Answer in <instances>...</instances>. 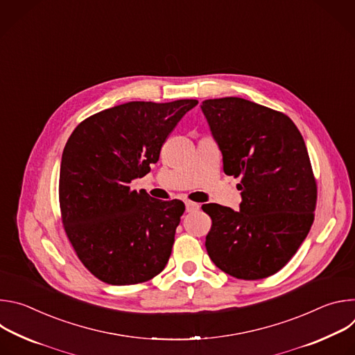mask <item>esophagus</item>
<instances>
[{"mask_svg":"<svg viewBox=\"0 0 355 355\" xmlns=\"http://www.w3.org/2000/svg\"><path fill=\"white\" fill-rule=\"evenodd\" d=\"M185 209H187V212H195L199 209V204H196V202H192V200H185Z\"/></svg>","mask_w":355,"mask_h":355,"instance_id":"esophagus-1","label":"esophagus"}]
</instances>
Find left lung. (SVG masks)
I'll return each instance as SVG.
<instances>
[{
    "mask_svg": "<svg viewBox=\"0 0 355 355\" xmlns=\"http://www.w3.org/2000/svg\"><path fill=\"white\" fill-rule=\"evenodd\" d=\"M223 156L241 177L240 211L202 205L212 219L207 251L223 272L245 281L278 272L306 239L318 200L308 148L285 114L226 96L200 105Z\"/></svg>",
    "mask_w": 355,
    "mask_h": 355,
    "instance_id": "left-lung-1",
    "label": "left lung"
}]
</instances>
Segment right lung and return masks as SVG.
Instances as JSON below:
<instances>
[{
    "label": "right lung",
    "instance_id": "add662e5",
    "mask_svg": "<svg viewBox=\"0 0 355 355\" xmlns=\"http://www.w3.org/2000/svg\"><path fill=\"white\" fill-rule=\"evenodd\" d=\"M196 104L132 101L91 115L69 137L59 180L62 222L98 279L135 285L164 270L185 205L130 189V182L159 162L163 143Z\"/></svg>",
    "mask_w": 355,
    "mask_h": 355
}]
</instances>
